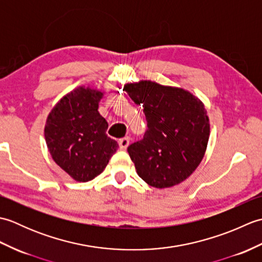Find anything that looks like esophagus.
<instances>
[{
  "label": "esophagus",
  "mask_w": 262,
  "mask_h": 262,
  "mask_svg": "<svg viewBox=\"0 0 262 262\" xmlns=\"http://www.w3.org/2000/svg\"><path fill=\"white\" fill-rule=\"evenodd\" d=\"M129 142H130V140H129V137H124V138H121V140H119V147L121 148V149H126L127 147H128V145H129Z\"/></svg>",
  "instance_id": "34e87169"
}]
</instances>
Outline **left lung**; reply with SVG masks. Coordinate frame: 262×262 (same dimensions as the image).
Masks as SVG:
<instances>
[{
	"mask_svg": "<svg viewBox=\"0 0 262 262\" xmlns=\"http://www.w3.org/2000/svg\"><path fill=\"white\" fill-rule=\"evenodd\" d=\"M124 90L143 105L147 122L143 140L127 148L137 174L160 189L186 180L202 162L209 138L202 101L183 89L151 81L126 84Z\"/></svg>",
	"mask_w": 262,
	"mask_h": 262,
	"instance_id": "8db88e82",
	"label": "left lung"
}]
</instances>
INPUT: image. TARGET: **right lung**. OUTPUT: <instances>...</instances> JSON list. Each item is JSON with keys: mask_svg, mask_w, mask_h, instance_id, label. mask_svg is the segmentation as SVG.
I'll list each match as a JSON object with an SVG mask.
<instances>
[{"mask_svg": "<svg viewBox=\"0 0 262 262\" xmlns=\"http://www.w3.org/2000/svg\"><path fill=\"white\" fill-rule=\"evenodd\" d=\"M101 98L102 92L90 88L76 89L55 105L45 126L52 158L80 182L101 173L118 148L105 134L108 122L98 111Z\"/></svg>", "mask_w": 262, "mask_h": 262, "instance_id": "right-lung-1", "label": "right lung"}]
</instances>
